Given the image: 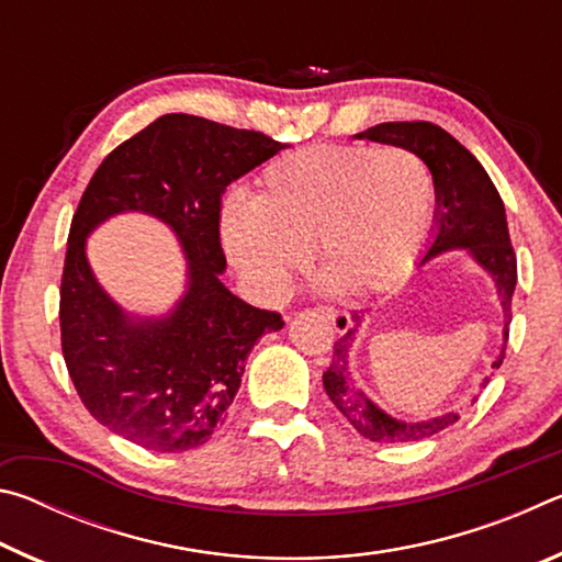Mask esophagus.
Masks as SVG:
<instances>
[{
  "mask_svg": "<svg viewBox=\"0 0 562 562\" xmlns=\"http://www.w3.org/2000/svg\"><path fill=\"white\" fill-rule=\"evenodd\" d=\"M319 312L329 319V325L335 327V331H339V335H345V331L351 327V317L347 312L335 310V307H319Z\"/></svg>",
  "mask_w": 562,
  "mask_h": 562,
  "instance_id": "esophagus-1",
  "label": "esophagus"
}]
</instances>
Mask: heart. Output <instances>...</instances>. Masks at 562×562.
<instances>
[{
	"instance_id": "1",
	"label": "heart",
	"mask_w": 562,
	"mask_h": 562,
	"mask_svg": "<svg viewBox=\"0 0 562 562\" xmlns=\"http://www.w3.org/2000/svg\"><path fill=\"white\" fill-rule=\"evenodd\" d=\"M436 180L402 146H310L270 160L258 198L221 205V240L260 300H280L310 258L351 294L392 288L429 235Z\"/></svg>"
}]
</instances>
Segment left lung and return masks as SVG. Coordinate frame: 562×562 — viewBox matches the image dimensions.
<instances>
[{"label": "left lung", "instance_id": "8db88e82", "mask_svg": "<svg viewBox=\"0 0 562 562\" xmlns=\"http://www.w3.org/2000/svg\"><path fill=\"white\" fill-rule=\"evenodd\" d=\"M357 138L374 140V144L412 148L429 164L436 180V215H434V235L426 247L424 258L418 265H426L431 258L449 250H465L475 260L481 270L491 274L496 282V292L506 317L503 339L508 341L510 325V302L513 290L518 280L516 252H513L506 207L498 195L496 186L488 178L483 166L475 160L469 148H463L451 133L429 121H389L379 123L367 131L357 133ZM355 327L335 341V355L322 382L325 392L331 398L341 416L355 426V429L369 441L376 443H402V441H422L429 436L443 431L446 426L459 422V414L449 412L443 416L429 418V422H402V418L389 416L382 412L364 389L357 386L349 369V351L355 347L361 317L355 312ZM506 341H503L501 355L493 361V369L503 364L506 357ZM488 376L483 379V386ZM475 402V398H473Z\"/></svg>", "mask_w": 562, "mask_h": 562}]
</instances>
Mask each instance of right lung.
<instances>
[{"label":"right lung","instance_id":"obj_1","mask_svg":"<svg viewBox=\"0 0 562 562\" xmlns=\"http://www.w3.org/2000/svg\"><path fill=\"white\" fill-rule=\"evenodd\" d=\"M260 131L166 113L103 158L76 207L61 274V351L83 406L148 451L203 446L223 426L245 359L278 312L225 288V188L280 154ZM119 212H146L177 233L189 260L184 297L166 318L128 316L92 278L86 237Z\"/></svg>","mask_w":562,"mask_h":562}]
</instances>
